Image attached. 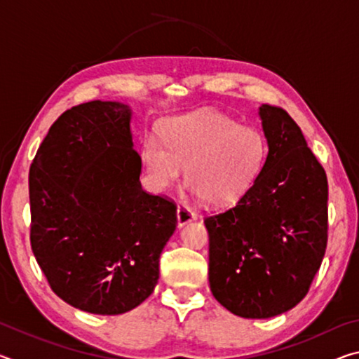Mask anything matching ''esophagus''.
Here are the masks:
<instances>
[{
	"label": "esophagus",
	"mask_w": 359,
	"mask_h": 359,
	"mask_svg": "<svg viewBox=\"0 0 359 359\" xmlns=\"http://www.w3.org/2000/svg\"><path fill=\"white\" fill-rule=\"evenodd\" d=\"M196 214H194V210L188 208L185 204H179L177 208V224L182 228L185 226L187 223H190L193 220H196Z\"/></svg>",
	"instance_id": "34e87169"
}]
</instances>
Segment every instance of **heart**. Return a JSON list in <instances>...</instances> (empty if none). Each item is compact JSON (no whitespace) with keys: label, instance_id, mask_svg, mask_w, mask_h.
Segmentation results:
<instances>
[{"label":"heart","instance_id":"1","mask_svg":"<svg viewBox=\"0 0 359 359\" xmlns=\"http://www.w3.org/2000/svg\"><path fill=\"white\" fill-rule=\"evenodd\" d=\"M144 169L158 190L177 182L185 165L188 187L212 205L242 198L263 169L267 156L264 135L241 126L228 115L201 111L169 117L161 137L149 133L141 150Z\"/></svg>","mask_w":359,"mask_h":359}]
</instances>
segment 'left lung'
<instances>
[{"label": "left lung", "instance_id": "obj_1", "mask_svg": "<svg viewBox=\"0 0 359 359\" xmlns=\"http://www.w3.org/2000/svg\"><path fill=\"white\" fill-rule=\"evenodd\" d=\"M267 156L233 208L204 218L215 299L244 318H269L307 294L327 244V179L296 121L263 104Z\"/></svg>", "mask_w": 359, "mask_h": 359}]
</instances>
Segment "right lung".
<instances>
[{"mask_svg": "<svg viewBox=\"0 0 359 359\" xmlns=\"http://www.w3.org/2000/svg\"><path fill=\"white\" fill-rule=\"evenodd\" d=\"M131 109L90 101L50 126L29 168V241L58 297L118 315L151 294L177 226L174 201L142 190Z\"/></svg>", "mask_w": 359, "mask_h": 359, "instance_id": "1", "label": "right lung"}]
</instances>
